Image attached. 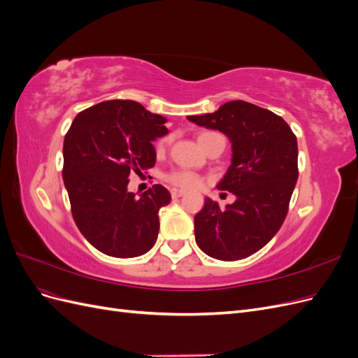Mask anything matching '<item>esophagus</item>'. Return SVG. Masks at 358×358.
I'll return each mask as SVG.
<instances>
[{"mask_svg": "<svg viewBox=\"0 0 358 358\" xmlns=\"http://www.w3.org/2000/svg\"><path fill=\"white\" fill-rule=\"evenodd\" d=\"M170 192H171V197L173 199H179V197L183 196V194H185L182 189H178V188H173Z\"/></svg>", "mask_w": 358, "mask_h": 358, "instance_id": "1", "label": "esophagus"}]
</instances>
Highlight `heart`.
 Segmentation results:
<instances>
[{
  "mask_svg": "<svg viewBox=\"0 0 358 358\" xmlns=\"http://www.w3.org/2000/svg\"><path fill=\"white\" fill-rule=\"evenodd\" d=\"M213 138H222V136L215 131H203L199 134V143L203 148L206 143L210 142ZM162 145H164V142L159 143V149L162 148ZM167 180L171 183V185L179 187V188H196L200 183V176L189 170H175L169 173Z\"/></svg>",
  "mask_w": 358,
  "mask_h": 358,
  "instance_id": "b5f03b06",
  "label": "heart"
}]
</instances>
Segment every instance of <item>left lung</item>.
<instances>
[{
	"label": "left lung",
	"instance_id": "left-lung-1",
	"mask_svg": "<svg viewBox=\"0 0 358 358\" xmlns=\"http://www.w3.org/2000/svg\"><path fill=\"white\" fill-rule=\"evenodd\" d=\"M188 119L224 133L233 149L218 188L234 194L236 201L221 209L204 200L194 218L196 242L222 262L246 258L272 241L285 221L299 178L297 138L282 117L242 100Z\"/></svg>",
	"mask_w": 358,
	"mask_h": 358
}]
</instances>
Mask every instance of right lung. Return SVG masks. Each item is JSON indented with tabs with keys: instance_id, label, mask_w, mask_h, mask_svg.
Instances as JSON below:
<instances>
[{
	"instance_id": "add662e5",
	"label": "right lung",
	"mask_w": 358,
	"mask_h": 358,
	"mask_svg": "<svg viewBox=\"0 0 358 358\" xmlns=\"http://www.w3.org/2000/svg\"><path fill=\"white\" fill-rule=\"evenodd\" d=\"M167 119L133 100H109L82 110L64 138L62 178L80 233L100 252L131 258L157 242L158 212L170 192L154 185L137 197L128 176L155 166L154 140Z\"/></svg>"
}]
</instances>
